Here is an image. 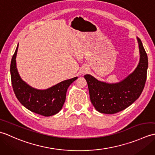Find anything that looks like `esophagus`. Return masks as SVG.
<instances>
[{
  "mask_svg": "<svg viewBox=\"0 0 155 155\" xmlns=\"http://www.w3.org/2000/svg\"><path fill=\"white\" fill-rule=\"evenodd\" d=\"M84 72H85V71H86V69H84V71H83Z\"/></svg>",
  "mask_w": 155,
  "mask_h": 155,
  "instance_id": "34e87169",
  "label": "esophagus"
}]
</instances>
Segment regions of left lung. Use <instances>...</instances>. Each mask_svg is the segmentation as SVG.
<instances>
[{"mask_svg":"<svg viewBox=\"0 0 155 155\" xmlns=\"http://www.w3.org/2000/svg\"><path fill=\"white\" fill-rule=\"evenodd\" d=\"M140 61L137 67L119 83H107L91 74L84 75L92 104L97 111L114 114L124 110L139 98L147 80L148 57L140 39L137 37Z\"/></svg>","mask_w":155,"mask_h":155,"instance_id":"obj_1","label":"left lung"}]
</instances>
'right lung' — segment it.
<instances>
[{"label":"right lung","mask_w":155,"mask_h":155,"mask_svg":"<svg viewBox=\"0 0 155 155\" xmlns=\"http://www.w3.org/2000/svg\"><path fill=\"white\" fill-rule=\"evenodd\" d=\"M18 45L11 63V77L13 91L23 106L33 113L50 117L61 110L66 99L68 87L77 79V77L62 81L45 90L36 89L23 81L18 72L16 57Z\"/></svg>","instance_id":"obj_1"}]
</instances>
